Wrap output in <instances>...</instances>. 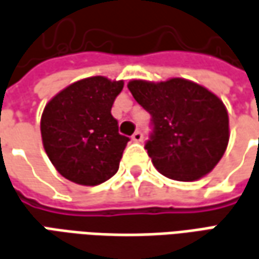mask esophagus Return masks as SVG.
I'll list each match as a JSON object with an SVG mask.
<instances>
[{
    "label": "esophagus",
    "mask_w": 259,
    "mask_h": 259,
    "mask_svg": "<svg viewBox=\"0 0 259 259\" xmlns=\"http://www.w3.org/2000/svg\"><path fill=\"white\" fill-rule=\"evenodd\" d=\"M132 140H133V142H136V143L143 142V133H142V132H139V130L135 132V133H133V136H132Z\"/></svg>",
    "instance_id": "34e87169"
}]
</instances>
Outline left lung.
<instances>
[{
    "mask_svg": "<svg viewBox=\"0 0 259 259\" xmlns=\"http://www.w3.org/2000/svg\"><path fill=\"white\" fill-rule=\"evenodd\" d=\"M127 88L152 115L154 130L146 150L159 173L196 181L217 166L228 146L230 120L215 93L184 78L132 79Z\"/></svg>",
    "mask_w": 259,
    "mask_h": 259,
    "instance_id": "1",
    "label": "left lung"
}]
</instances>
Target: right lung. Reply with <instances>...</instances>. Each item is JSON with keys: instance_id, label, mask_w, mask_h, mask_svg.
<instances>
[{"instance_id": "1", "label": "right lung", "mask_w": 259, "mask_h": 259, "mask_svg": "<svg viewBox=\"0 0 259 259\" xmlns=\"http://www.w3.org/2000/svg\"><path fill=\"white\" fill-rule=\"evenodd\" d=\"M123 80L80 79L45 105L42 144L56 171L79 186H98L119 170L129 137L119 135L110 110Z\"/></svg>"}]
</instances>
